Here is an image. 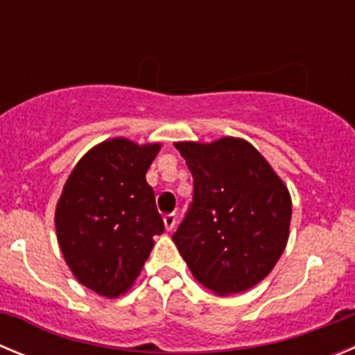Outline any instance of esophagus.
<instances>
[{
  "instance_id": "1",
  "label": "esophagus",
  "mask_w": 355,
  "mask_h": 355,
  "mask_svg": "<svg viewBox=\"0 0 355 355\" xmlns=\"http://www.w3.org/2000/svg\"><path fill=\"white\" fill-rule=\"evenodd\" d=\"M163 222H165L167 231H172V229L175 227V224H178V215H175V213H168V215L163 216Z\"/></svg>"
}]
</instances>
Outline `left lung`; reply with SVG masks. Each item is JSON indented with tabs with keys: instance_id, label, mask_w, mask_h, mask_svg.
Returning a JSON list of instances; mask_svg holds the SVG:
<instances>
[{
	"instance_id": "8db88e82",
	"label": "left lung",
	"mask_w": 355,
	"mask_h": 355,
	"mask_svg": "<svg viewBox=\"0 0 355 355\" xmlns=\"http://www.w3.org/2000/svg\"><path fill=\"white\" fill-rule=\"evenodd\" d=\"M193 197L172 240L202 286L240 293L270 274L288 241V188L249 142H181Z\"/></svg>"
}]
</instances>
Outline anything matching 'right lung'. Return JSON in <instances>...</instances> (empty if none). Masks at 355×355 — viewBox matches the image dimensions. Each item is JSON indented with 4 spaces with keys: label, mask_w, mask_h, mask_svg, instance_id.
<instances>
[{
    "label": "right lung",
    "mask_w": 355,
    "mask_h": 355,
    "mask_svg": "<svg viewBox=\"0 0 355 355\" xmlns=\"http://www.w3.org/2000/svg\"><path fill=\"white\" fill-rule=\"evenodd\" d=\"M159 146L106 140L89 150L69 175L55 224L62 254L83 286L114 299L139 277L162 234L146 172Z\"/></svg>",
    "instance_id": "obj_1"
}]
</instances>
